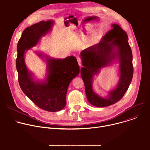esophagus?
I'll use <instances>...</instances> for the list:
<instances>
[{
  "mask_svg": "<svg viewBox=\"0 0 150 150\" xmlns=\"http://www.w3.org/2000/svg\"><path fill=\"white\" fill-rule=\"evenodd\" d=\"M77 61H78V65L81 67L82 66V60H81V59L80 57H78L77 58Z\"/></svg>",
  "mask_w": 150,
  "mask_h": 150,
  "instance_id": "obj_1",
  "label": "esophagus"
}]
</instances>
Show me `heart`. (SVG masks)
<instances>
[{"label": "heart", "mask_w": 150, "mask_h": 150, "mask_svg": "<svg viewBox=\"0 0 150 150\" xmlns=\"http://www.w3.org/2000/svg\"><path fill=\"white\" fill-rule=\"evenodd\" d=\"M96 36H97V34H93V35L92 36L91 38V40H90V41H93L96 39Z\"/></svg>", "instance_id": "1"}]
</instances>
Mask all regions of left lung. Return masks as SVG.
I'll return each instance as SVG.
<instances>
[{
  "instance_id": "8db88e82",
  "label": "left lung",
  "mask_w": 150,
  "mask_h": 150,
  "mask_svg": "<svg viewBox=\"0 0 150 150\" xmlns=\"http://www.w3.org/2000/svg\"><path fill=\"white\" fill-rule=\"evenodd\" d=\"M112 27L113 28L99 43L83 50L80 54L83 66L81 69V75L85 94L89 103L96 107L109 106L119 101L129 88L133 77L132 53L127 35L119 25L114 24ZM116 58L118 59L120 65V82L117 87L110 92L108 98H103L93 91L92 78Z\"/></svg>"
}]
</instances>
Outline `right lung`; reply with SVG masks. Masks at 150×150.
<instances>
[{"label":"right lung","mask_w":150,"mask_h":150,"mask_svg":"<svg viewBox=\"0 0 150 150\" xmlns=\"http://www.w3.org/2000/svg\"><path fill=\"white\" fill-rule=\"evenodd\" d=\"M53 24L52 20L42 21L25 28L18 42L16 60L21 90L39 108L48 112H57L65 108L69 85L79 73V67L74 56L63 59L46 56L48 69L46 81L40 82L33 80L25 63V51L36 46L41 37L50 31ZM38 55L42 56L40 53Z\"/></svg>","instance_id":"right-lung-1"}]
</instances>
